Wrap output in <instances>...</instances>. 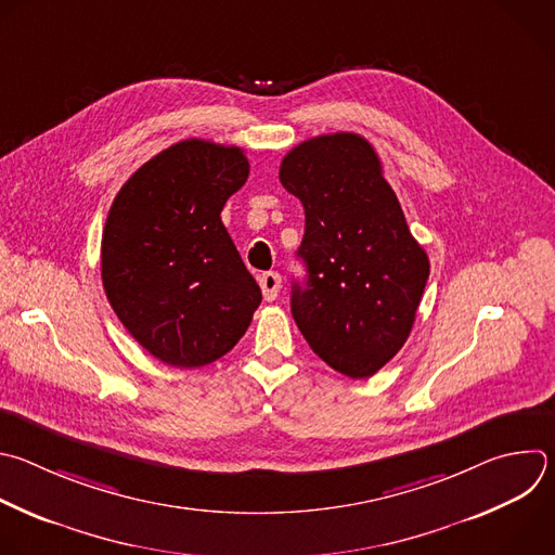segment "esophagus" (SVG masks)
I'll return each mask as SVG.
<instances>
[{"mask_svg":"<svg viewBox=\"0 0 555 555\" xmlns=\"http://www.w3.org/2000/svg\"><path fill=\"white\" fill-rule=\"evenodd\" d=\"M259 285H261L263 298L274 300L279 296V289H281V274L279 272H266V274H261Z\"/></svg>","mask_w":555,"mask_h":555,"instance_id":"obj_1","label":"esophagus"}]
</instances>
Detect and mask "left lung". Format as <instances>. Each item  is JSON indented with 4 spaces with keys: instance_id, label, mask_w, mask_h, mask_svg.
<instances>
[{
    "instance_id": "left-lung-1",
    "label": "left lung",
    "mask_w": 555,
    "mask_h": 555,
    "mask_svg": "<svg viewBox=\"0 0 555 555\" xmlns=\"http://www.w3.org/2000/svg\"><path fill=\"white\" fill-rule=\"evenodd\" d=\"M279 178L305 209L307 283L292 289V315L333 371L373 377L410 337L429 257L363 137L307 139L285 154Z\"/></svg>"
}]
</instances>
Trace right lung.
Here are the masks:
<instances>
[{"label":"right lung","mask_w":555,"mask_h":555,"mask_svg":"<svg viewBox=\"0 0 555 555\" xmlns=\"http://www.w3.org/2000/svg\"><path fill=\"white\" fill-rule=\"evenodd\" d=\"M250 171L235 145L188 139L143 163L102 233V285L128 333L156 359L201 367L250 326L261 289L222 224Z\"/></svg>","instance_id":"obj_1"}]
</instances>
